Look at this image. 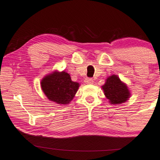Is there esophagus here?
<instances>
[{
	"label": "esophagus",
	"instance_id": "34e87169",
	"mask_svg": "<svg viewBox=\"0 0 160 160\" xmlns=\"http://www.w3.org/2000/svg\"><path fill=\"white\" fill-rule=\"evenodd\" d=\"M84 82L86 84H92L93 83V79L91 78H85Z\"/></svg>",
	"mask_w": 160,
	"mask_h": 160
}]
</instances>
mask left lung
I'll use <instances>...</instances> for the list:
<instances>
[{
	"label": "left lung",
	"instance_id": "obj_1",
	"mask_svg": "<svg viewBox=\"0 0 160 160\" xmlns=\"http://www.w3.org/2000/svg\"><path fill=\"white\" fill-rule=\"evenodd\" d=\"M106 97L111 104L124 103L129 99L130 92L127 85L117 75L109 76L102 86Z\"/></svg>",
	"mask_w": 160,
	"mask_h": 160
}]
</instances>
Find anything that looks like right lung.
<instances>
[{
  "label": "right lung",
  "instance_id": "1",
  "mask_svg": "<svg viewBox=\"0 0 160 160\" xmlns=\"http://www.w3.org/2000/svg\"><path fill=\"white\" fill-rule=\"evenodd\" d=\"M41 89L48 99L58 104H68L78 91L79 84L73 82L66 72L54 71L41 80Z\"/></svg>",
  "mask_w": 160,
  "mask_h": 160
}]
</instances>
